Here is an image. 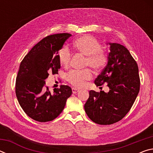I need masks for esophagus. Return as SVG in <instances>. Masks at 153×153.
<instances>
[{"instance_id":"34e87169","label":"esophagus","mask_w":153,"mask_h":153,"mask_svg":"<svg viewBox=\"0 0 153 153\" xmlns=\"http://www.w3.org/2000/svg\"><path fill=\"white\" fill-rule=\"evenodd\" d=\"M72 92H73L74 94H77V92H79V90H77L76 88H72Z\"/></svg>"}]
</instances>
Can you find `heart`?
<instances>
[{
	"label": "heart",
	"instance_id": "obj_1",
	"mask_svg": "<svg viewBox=\"0 0 153 153\" xmlns=\"http://www.w3.org/2000/svg\"><path fill=\"white\" fill-rule=\"evenodd\" d=\"M73 47L77 53L86 56V66L88 65L96 71L101 70L107 63V56L102 51V46L91 36L84 35L77 38L73 43ZM71 58V53L67 46H63L59 51V63L65 68L69 66ZM92 77L91 71L85 69L82 71H70L67 76V79L73 86L80 88L84 86L86 81L91 79Z\"/></svg>",
	"mask_w": 153,
	"mask_h": 153
}]
</instances>
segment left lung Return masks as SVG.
<instances>
[{"label":"left lung","instance_id":"left-lung-1","mask_svg":"<svg viewBox=\"0 0 153 153\" xmlns=\"http://www.w3.org/2000/svg\"><path fill=\"white\" fill-rule=\"evenodd\" d=\"M109 45L107 65L96 78L97 86L107 84L109 91L90 90L84 105L87 115L93 122L110 125L125 117L135 101L140 90L138 67L125 46Z\"/></svg>","mask_w":153,"mask_h":153}]
</instances>
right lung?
Returning <instances> with one entry per match:
<instances>
[{
	"mask_svg": "<svg viewBox=\"0 0 153 153\" xmlns=\"http://www.w3.org/2000/svg\"><path fill=\"white\" fill-rule=\"evenodd\" d=\"M71 36L63 33L46 36L21 62L15 83L18 102L30 117L39 122L57 117L72 94L71 88L65 85L52 92L45 87L49 74H58L61 67L58 52Z\"/></svg>",
	"mask_w": 153,
	"mask_h": 153,
	"instance_id": "obj_1",
	"label": "right lung"
}]
</instances>
